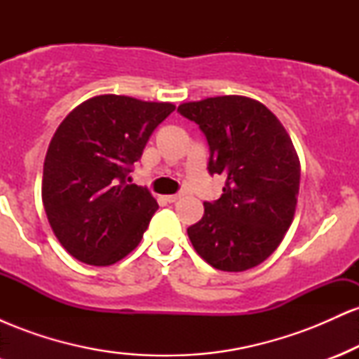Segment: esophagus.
I'll list each match as a JSON object with an SVG mask.
<instances>
[{
  "mask_svg": "<svg viewBox=\"0 0 359 359\" xmlns=\"http://www.w3.org/2000/svg\"><path fill=\"white\" fill-rule=\"evenodd\" d=\"M180 199V194H170V196H165L167 203H175V201Z\"/></svg>",
  "mask_w": 359,
  "mask_h": 359,
  "instance_id": "obj_1",
  "label": "esophagus"
}]
</instances>
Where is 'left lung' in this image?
Wrapping results in <instances>:
<instances>
[{
    "instance_id": "8db88e82",
    "label": "left lung",
    "mask_w": 359,
    "mask_h": 359,
    "mask_svg": "<svg viewBox=\"0 0 359 359\" xmlns=\"http://www.w3.org/2000/svg\"><path fill=\"white\" fill-rule=\"evenodd\" d=\"M180 114L197 123L211 150L209 172L224 174L222 196L204 203L189 226L194 250L222 271H245L278 248L294 221L300 160L280 119L246 96L182 102Z\"/></svg>"
}]
</instances>
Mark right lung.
I'll return each instance as SVG.
<instances>
[{"label": "right lung", "mask_w": 359, "mask_h": 359, "mask_svg": "<svg viewBox=\"0 0 359 359\" xmlns=\"http://www.w3.org/2000/svg\"><path fill=\"white\" fill-rule=\"evenodd\" d=\"M175 104L101 94L76 106L55 130L43 162L42 201L69 255L109 266L142 241L158 204L128 184L130 168Z\"/></svg>", "instance_id": "1"}]
</instances>
